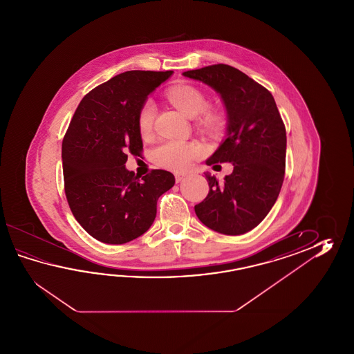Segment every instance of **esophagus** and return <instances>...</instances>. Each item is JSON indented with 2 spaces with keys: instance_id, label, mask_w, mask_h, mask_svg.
I'll return each mask as SVG.
<instances>
[{
  "instance_id": "esophagus-1",
  "label": "esophagus",
  "mask_w": 354,
  "mask_h": 354,
  "mask_svg": "<svg viewBox=\"0 0 354 354\" xmlns=\"http://www.w3.org/2000/svg\"><path fill=\"white\" fill-rule=\"evenodd\" d=\"M185 177H186V174H182V172H176V174H174V178H176V182H177V183L183 180Z\"/></svg>"
}]
</instances>
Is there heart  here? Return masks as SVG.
<instances>
[{"label": "heart", "instance_id": "b5f03b06", "mask_svg": "<svg viewBox=\"0 0 354 354\" xmlns=\"http://www.w3.org/2000/svg\"><path fill=\"white\" fill-rule=\"evenodd\" d=\"M167 97L188 119H197L206 111L209 102L201 91L194 86L180 84L168 91ZM157 107L153 100H147L139 109L136 124L142 136H148L153 128ZM201 127L209 131H216L220 127V118L216 113H207L201 120ZM200 154L195 143L186 140H162L151 151V158L159 167L171 171H183Z\"/></svg>", "mask_w": 354, "mask_h": 354}]
</instances>
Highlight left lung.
Listing matches in <instances>:
<instances>
[{"label":"left lung","instance_id":"left-lung-1","mask_svg":"<svg viewBox=\"0 0 354 354\" xmlns=\"http://www.w3.org/2000/svg\"><path fill=\"white\" fill-rule=\"evenodd\" d=\"M182 75L210 86L223 100L225 139L206 165L229 162L234 167L223 182L205 172L210 189L203 203L196 205V215L218 233L250 232L276 203L285 177L286 129L274 98L263 86L226 64Z\"/></svg>","mask_w":354,"mask_h":354}]
</instances>
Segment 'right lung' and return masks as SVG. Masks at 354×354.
<instances>
[{"label":"right lung","mask_w":354,"mask_h":354,"mask_svg":"<svg viewBox=\"0 0 354 354\" xmlns=\"http://www.w3.org/2000/svg\"><path fill=\"white\" fill-rule=\"evenodd\" d=\"M172 71H129L87 93L62 144L64 189L75 220L95 239L124 244L143 235L174 176L153 169L142 180L125 163L143 151L136 118Z\"/></svg>","instance_id":"right-lung-1"}]
</instances>
